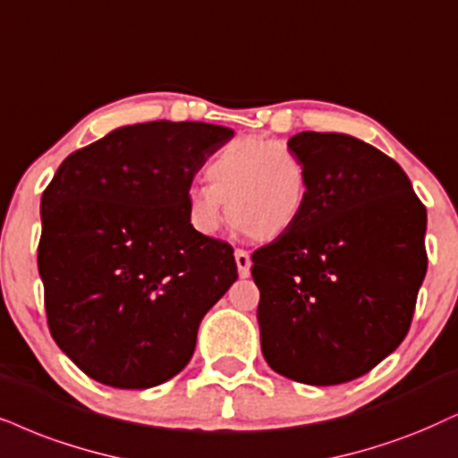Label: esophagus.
<instances>
[{
	"label": "esophagus",
	"instance_id": "esophagus-1",
	"mask_svg": "<svg viewBox=\"0 0 458 458\" xmlns=\"http://www.w3.org/2000/svg\"><path fill=\"white\" fill-rule=\"evenodd\" d=\"M234 259H236V268H239V275L245 279V276H249V272H251V258H249L245 249H236Z\"/></svg>",
	"mask_w": 458,
	"mask_h": 458
}]
</instances>
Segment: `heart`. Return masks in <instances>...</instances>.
<instances>
[{
    "instance_id": "b5f03b06",
    "label": "heart",
    "mask_w": 458,
    "mask_h": 458,
    "mask_svg": "<svg viewBox=\"0 0 458 458\" xmlns=\"http://www.w3.org/2000/svg\"><path fill=\"white\" fill-rule=\"evenodd\" d=\"M209 186L188 192L190 224L213 234L224 219L251 241L270 242L296 228L310 199V171L283 141L241 137L219 148L205 166Z\"/></svg>"
}]
</instances>
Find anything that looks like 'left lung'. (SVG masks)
I'll list each match as a JSON object with an SVG mask.
<instances>
[{
    "label": "left lung",
    "mask_w": 458,
    "mask_h": 458,
    "mask_svg": "<svg viewBox=\"0 0 458 458\" xmlns=\"http://www.w3.org/2000/svg\"><path fill=\"white\" fill-rule=\"evenodd\" d=\"M310 171L292 233L259 247L251 275L268 366L329 386L368 374L402 344L427 272V211L402 166L340 132L289 139Z\"/></svg>",
    "instance_id": "obj_1"
}]
</instances>
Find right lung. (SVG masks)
<instances>
[{
    "label": "right lung",
    "instance_id": "add662e5",
    "mask_svg": "<svg viewBox=\"0 0 458 458\" xmlns=\"http://www.w3.org/2000/svg\"><path fill=\"white\" fill-rule=\"evenodd\" d=\"M233 137L207 123L123 126L69 154L44 190L48 329L97 383L149 389L182 372L200 319L239 276L233 245L188 217L194 175Z\"/></svg>",
    "mask_w": 458,
    "mask_h": 458
}]
</instances>
